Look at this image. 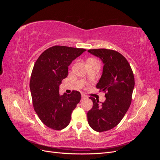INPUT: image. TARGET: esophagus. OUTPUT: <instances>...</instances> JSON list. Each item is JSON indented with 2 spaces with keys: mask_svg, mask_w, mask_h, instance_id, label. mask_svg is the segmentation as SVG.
<instances>
[{
  "mask_svg": "<svg viewBox=\"0 0 160 160\" xmlns=\"http://www.w3.org/2000/svg\"><path fill=\"white\" fill-rule=\"evenodd\" d=\"M88 98V96L85 95V94H82L81 95V99H87Z\"/></svg>",
  "mask_w": 160,
  "mask_h": 160,
  "instance_id": "34e87169",
  "label": "esophagus"
}]
</instances>
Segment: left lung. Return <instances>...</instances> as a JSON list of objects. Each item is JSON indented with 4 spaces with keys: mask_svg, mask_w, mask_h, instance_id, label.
Segmentation results:
<instances>
[{
    "mask_svg": "<svg viewBox=\"0 0 160 160\" xmlns=\"http://www.w3.org/2000/svg\"><path fill=\"white\" fill-rule=\"evenodd\" d=\"M103 62V74L96 88L103 92L106 100L90 97L93 107L88 113L90 127L98 132L110 130L118 125L132 103L135 85L133 71L128 60L119 52L107 49H89Z\"/></svg>",
    "mask_w": 160,
    "mask_h": 160,
    "instance_id": "obj_1",
    "label": "left lung"
}]
</instances>
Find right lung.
Returning <instances> with one entry per match:
<instances>
[{"label":"right lung","mask_w":160,"mask_h":160,"mask_svg":"<svg viewBox=\"0 0 160 160\" xmlns=\"http://www.w3.org/2000/svg\"><path fill=\"white\" fill-rule=\"evenodd\" d=\"M85 49L55 45L41 53L34 65L30 89L34 109L41 122L55 130L65 128L72 111L81 100V93L60 95L59 86L68 75V67Z\"/></svg>","instance_id":"right-lung-1"}]
</instances>
